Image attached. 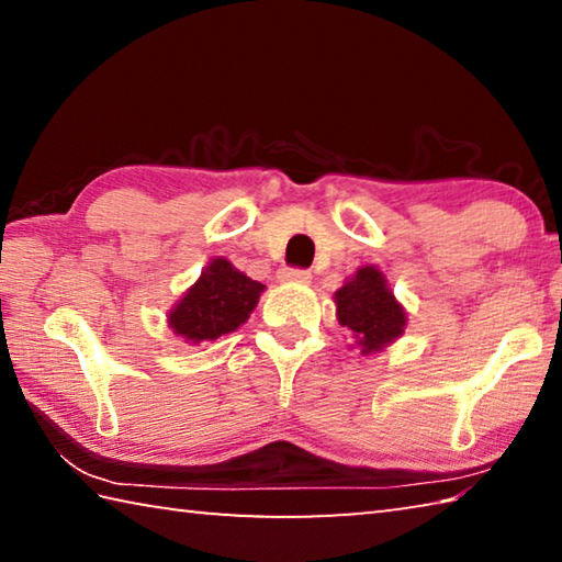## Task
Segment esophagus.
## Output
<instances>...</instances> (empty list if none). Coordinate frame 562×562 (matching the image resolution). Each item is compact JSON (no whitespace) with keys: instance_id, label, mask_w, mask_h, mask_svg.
<instances>
[{"instance_id":"1","label":"esophagus","mask_w":562,"mask_h":562,"mask_svg":"<svg viewBox=\"0 0 562 562\" xmlns=\"http://www.w3.org/2000/svg\"><path fill=\"white\" fill-rule=\"evenodd\" d=\"M280 282H310L312 274L307 270H294V268H284L278 272Z\"/></svg>"}]
</instances>
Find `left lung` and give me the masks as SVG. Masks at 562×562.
<instances>
[{
	"mask_svg": "<svg viewBox=\"0 0 562 562\" xmlns=\"http://www.w3.org/2000/svg\"><path fill=\"white\" fill-rule=\"evenodd\" d=\"M335 304L339 325L351 331L364 357L384 351L406 329V310L376 265H361L347 278L335 292Z\"/></svg>",
	"mask_w": 562,
	"mask_h": 562,
	"instance_id": "8db88e82",
	"label": "left lung"
}]
</instances>
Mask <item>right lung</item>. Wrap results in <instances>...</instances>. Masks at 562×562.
<instances>
[{"label": "right lung", "instance_id": "1", "mask_svg": "<svg viewBox=\"0 0 562 562\" xmlns=\"http://www.w3.org/2000/svg\"><path fill=\"white\" fill-rule=\"evenodd\" d=\"M262 292L265 284L247 278L231 260L213 258L168 312V327L186 345L205 347L245 325Z\"/></svg>", "mask_w": 562, "mask_h": 562}]
</instances>
